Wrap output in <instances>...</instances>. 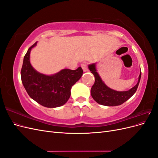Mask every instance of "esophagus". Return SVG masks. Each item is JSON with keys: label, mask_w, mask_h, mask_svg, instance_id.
<instances>
[{"label": "esophagus", "mask_w": 158, "mask_h": 158, "mask_svg": "<svg viewBox=\"0 0 158 158\" xmlns=\"http://www.w3.org/2000/svg\"><path fill=\"white\" fill-rule=\"evenodd\" d=\"M81 67L82 68V69L84 72L88 70V64H87V63H82V64H81Z\"/></svg>", "instance_id": "1"}]
</instances>
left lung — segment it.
I'll return each instance as SVG.
<instances>
[{"instance_id": "1", "label": "left lung", "mask_w": 158, "mask_h": 158, "mask_svg": "<svg viewBox=\"0 0 158 158\" xmlns=\"http://www.w3.org/2000/svg\"><path fill=\"white\" fill-rule=\"evenodd\" d=\"M88 68L95 77V82L91 88V95L95 102L102 106H117L125 103L136 92L141 78L140 72L135 86L126 92H117L108 88L103 83L95 69V64L89 65Z\"/></svg>"}]
</instances>
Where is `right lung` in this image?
Listing matches in <instances>:
<instances>
[{
	"label": "right lung",
	"mask_w": 158,
	"mask_h": 158,
	"mask_svg": "<svg viewBox=\"0 0 158 158\" xmlns=\"http://www.w3.org/2000/svg\"><path fill=\"white\" fill-rule=\"evenodd\" d=\"M31 45L24 56L21 69V79L30 97L41 106L53 108L62 106L70 96L73 85L79 80L83 73L82 68L76 70L64 69L52 76L42 74L33 69L30 62Z\"/></svg>",
	"instance_id": "obj_1"
}]
</instances>
